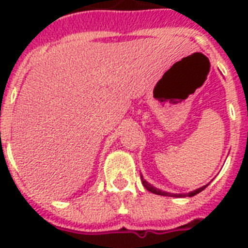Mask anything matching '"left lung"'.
Here are the masks:
<instances>
[{"label": "left lung", "instance_id": "8db88e82", "mask_svg": "<svg viewBox=\"0 0 248 248\" xmlns=\"http://www.w3.org/2000/svg\"><path fill=\"white\" fill-rule=\"evenodd\" d=\"M143 185L147 188V190H149V192L152 193H155V194H158V196H167L169 193H166V192H162V190H159V189H155V186H152L151 184H148L147 181L143 180ZM207 185H204V186H202V188L200 189H197V190H194V192H190L188 193V196L189 197H193V196H196V194H198L200 192H202L204 188H206ZM170 196H172V194H170ZM175 197H185V194H175Z\"/></svg>", "mask_w": 248, "mask_h": 248}]
</instances>
